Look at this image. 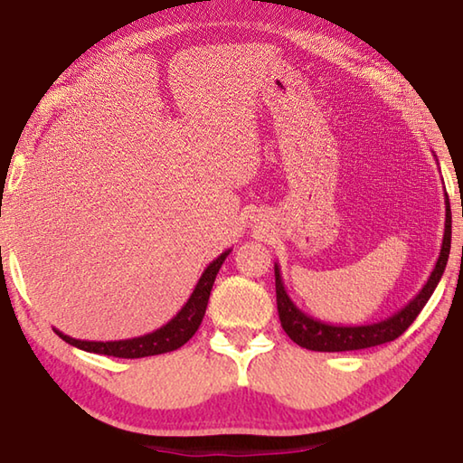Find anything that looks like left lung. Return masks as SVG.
<instances>
[{"instance_id": "1", "label": "left lung", "mask_w": 463, "mask_h": 463, "mask_svg": "<svg viewBox=\"0 0 463 463\" xmlns=\"http://www.w3.org/2000/svg\"><path fill=\"white\" fill-rule=\"evenodd\" d=\"M449 249H451V210H449V198L445 194V231H443V242H441V253L435 263L433 271L427 279V284L419 289V294L412 300L402 307L394 315L378 320L372 325H355V326H343V325H328L323 320L308 317L307 312H302L292 302V298L288 296L284 279H281L279 265H273L276 269V298H278V312L281 326H284L286 335L300 347H307L310 351H355V349H367L375 347V345L390 343L401 336L406 328H409L414 318L419 317V312L425 308L430 294L435 292V288L441 279L445 265L449 260Z\"/></svg>"}]
</instances>
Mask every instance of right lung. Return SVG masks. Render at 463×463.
Segmentation results:
<instances>
[{"instance_id": "add662e5", "label": "right lung", "mask_w": 463, "mask_h": 463, "mask_svg": "<svg viewBox=\"0 0 463 463\" xmlns=\"http://www.w3.org/2000/svg\"><path fill=\"white\" fill-rule=\"evenodd\" d=\"M231 249L224 250L216 257V260L203 269L202 278L195 284L192 296L187 298V302L182 307V310L169 320L167 325H163L156 331L135 336V339H122V341H81L73 339V336L62 335L61 331L54 328L62 341L73 345L77 349L88 351V354H99V355H114V357H124V359H137V357H148V355H161L169 354V351H175L192 339L198 331L203 315H206V307L210 300V292H213L214 279L218 269L222 268L226 257H229Z\"/></svg>"}]
</instances>
